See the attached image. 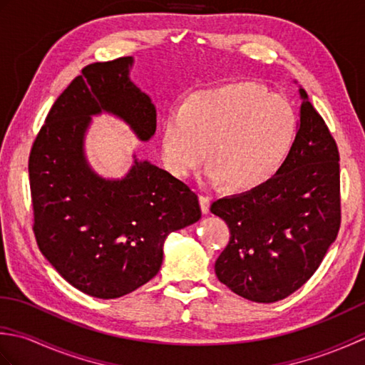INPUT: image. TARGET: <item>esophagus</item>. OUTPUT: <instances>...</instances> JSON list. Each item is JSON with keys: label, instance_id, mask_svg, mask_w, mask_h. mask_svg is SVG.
<instances>
[{"label": "esophagus", "instance_id": "obj_1", "mask_svg": "<svg viewBox=\"0 0 365 365\" xmlns=\"http://www.w3.org/2000/svg\"><path fill=\"white\" fill-rule=\"evenodd\" d=\"M199 202H200V210H202V213L204 215H208L210 213V202H212V199L208 197V196H199Z\"/></svg>", "mask_w": 365, "mask_h": 365}]
</instances>
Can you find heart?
<instances>
[{
    "instance_id": "1",
    "label": "heart",
    "mask_w": 365,
    "mask_h": 365,
    "mask_svg": "<svg viewBox=\"0 0 365 365\" xmlns=\"http://www.w3.org/2000/svg\"><path fill=\"white\" fill-rule=\"evenodd\" d=\"M297 118L285 98L259 84L234 83L199 91L163 123L161 157L175 177L205 160L212 182L252 190L273 175L289 153Z\"/></svg>"
}]
</instances>
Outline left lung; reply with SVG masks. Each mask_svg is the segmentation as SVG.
Segmentation results:
<instances>
[{
  "label": "left lung",
  "instance_id": "left-lung-1",
  "mask_svg": "<svg viewBox=\"0 0 365 365\" xmlns=\"http://www.w3.org/2000/svg\"><path fill=\"white\" fill-rule=\"evenodd\" d=\"M299 97L297 136L277 173L210 207L230 229L215 273L255 302L284 299L307 282L340 227L337 144L301 88Z\"/></svg>",
  "mask_w": 365,
  "mask_h": 365
}]
</instances>
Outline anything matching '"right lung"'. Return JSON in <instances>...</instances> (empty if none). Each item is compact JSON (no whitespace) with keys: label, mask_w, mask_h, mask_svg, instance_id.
I'll return each mask as SVG.
<instances>
[{"label":"right lung","mask_w":365,"mask_h":365,"mask_svg":"<svg viewBox=\"0 0 365 365\" xmlns=\"http://www.w3.org/2000/svg\"><path fill=\"white\" fill-rule=\"evenodd\" d=\"M131 66L127 56L84 67L51 106L29 153L38 250L68 284L102 299L149 282L166 237L202 215L190 187L136 155L122 178L89 165L84 136L92 115H115L139 141L157 130V110L130 80Z\"/></svg>","instance_id":"1"}]
</instances>
